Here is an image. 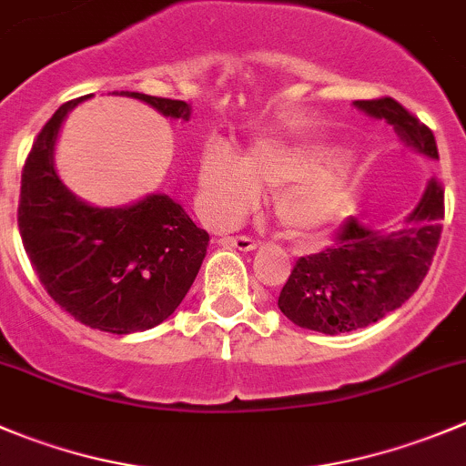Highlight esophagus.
<instances>
[{"label": "esophagus", "mask_w": 466, "mask_h": 466, "mask_svg": "<svg viewBox=\"0 0 466 466\" xmlns=\"http://www.w3.org/2000/svg\"><path fill=\"white\" fill-rule=\"evenodd\" d=\"M221 245L226 247H233V249L238 251H254L256 247H258V242H254L251 238H245V236H228V238H221Z\"/></svg>", "instance_id": "esophagus-1"}]
</instances>
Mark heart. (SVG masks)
Returning <instances> with one entry per match:
<instances>
[{"label": "heart", "instance_id": "b5f03b06", "mask_svg": "<svg viewBox=\"0 0 466 466\" xmlns=\"http://www.w3.org/2000/svg\"><path fill=\"white\" fill-rule=\"evenodd\" d=\"M201 192L217 224L240 219L263 187H279L274 219L295 240H311L343 217L350 206L348 164L334 150L297 148L286 144H254L240 157L226 141L212 139L201 155Z\"/></svg>", "mask_w": 466, "mask_h": 466}]
</instances>
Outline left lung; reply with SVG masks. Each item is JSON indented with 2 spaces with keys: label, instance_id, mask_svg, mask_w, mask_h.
<instances>
[{
  "label": "left lung",
  "instance_id": "obj_1",
  "mask_svg": "<svg viewBox=\"0 0 466 466\" xmlns=\"http://www.w3.org/2000/svg\"><path fill=\"white\" fill-rule=\"evenodd\" d=\"M354 107L393 126L407 148L440 159L435 135L393 97L357 100ZM444 189L435 178L396 228H375L350 217L336 245L295 263L279 309L297 327L343 334L396 311L420 286L441 238Z\"/></svg>",
  "mask_w": 466,
  "mask_h": 466
}]
</instances>
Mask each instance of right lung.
Returning a JSON list of instances; mask_svg holds the SVG:
<instances>
[{"instance_id":"add662e5","label":"right lung","mask_w":466,"mask_h":466,"mask_svg":"<svg viewBox=\"0 0 466 466\" xmlns=\"http://www.w3.org/2000/svg\"><path fill=\"white\" fill-rule=\"evenodd\" d=\"M112 96L135 97L167 118L192 116V105L183 100L137 91ZM88 97L61 105L34 141L22 171L17 224L31 265L61 309L91 329L135 334L180 307L210 236L169 194L100 208L66 187L56 174V141L66 116Z\"/></svg>"}]
</instances>
